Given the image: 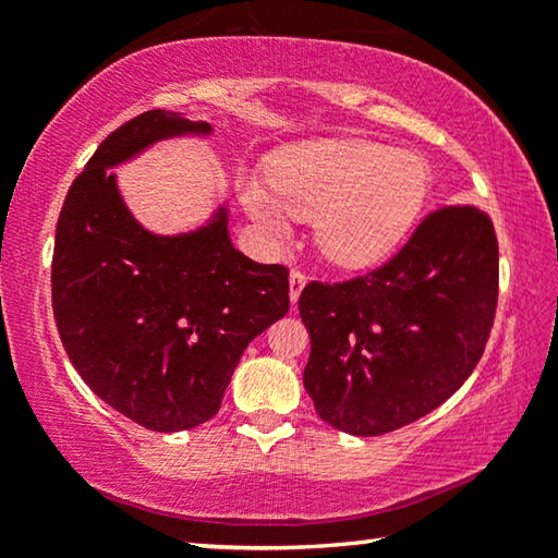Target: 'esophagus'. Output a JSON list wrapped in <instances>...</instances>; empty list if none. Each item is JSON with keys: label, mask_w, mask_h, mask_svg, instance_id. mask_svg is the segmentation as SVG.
<instances>
[{"label": "esophagus", "mask_w": 558, "mask_h": 558, "mask_svg": "<svg viewBox=\"0 0 558 558\" xmlns=\"http://www.w3.org/2000/svg\"><path fill=\"white\" fill-rule=\"evenodd\" d=\"M305 282H307V276L302 270H292L290 272V302H292V305H295V302H298L302 288H305Z\"/></svg>", "instance_id": "obj_1"}]
</instances>
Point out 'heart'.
<instances>
[{
    "label": "heart",
    "instance_id": "b5f03b06",
    "mask_svg": "<svg viewBox=\"0 0 558 558\" xmlns=\"http://www.w3.org/2000/svg\"><path fill=\"white\" fill-rule=\"evenodd\" d=\"M268 184L241 186L245 209L268 231H286V214L315 219V243L329 260L362 268L384 258L421 214L428 167L418 155L366 140H315L280 149Z\"/></svg>",
    "mask_w": 558,
    "mask_h": 558
}]
</instances>
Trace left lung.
<instances>
[{
  "instance_id": "1",
  "label": "left lung",
  "mask_w": 558,
  "mask_h": 558,
  "mask_svg": "<svg viewBox=\"0 0 558 558\" xmlns=\"http://www.w3.org/2000/svg\"><path fill=\"white\" fill-rule=\"evenodd\" d=\"M499 248L477 206H440L366 276L307 282L302 374L319 418L384 436L438 409L475 369L493 332Z\"/></svg>"
}]
</instances>
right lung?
Wrapping results in <instances>:
<instances>
[{"label":"right lung","mask_w":558,"mask_h":558,"mask_svg":"<svg viewBox=\"0 0 558 558\" xmlns=\"http://www.w3.org/2000/svg\"><path fill=\"white\" fill-rule=\"evenodd\" d=\"M184 132L211 128L147 110L110 132L65 194L51 263L53 317L75 372L159 433L216 415L243 349L290 307L288 268L235 251L226 209L194 233L155 235L122 204L108 167Z\"/></svg>","instance_id":"add662e5"}]
</instances>
